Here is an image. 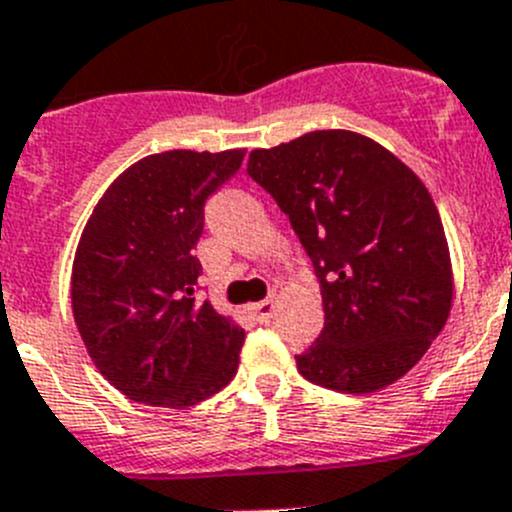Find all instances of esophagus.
Instances as JSON below:
<instances>
[{
	"mask_svg": "<svg viewBox=\"0 0 512 512\" xmlns=\"http://www.w3.org/2000/svg\"><path fill=\"white\" fill-rule=\"evenodd\" d=\"M252 312H255V317L260 322H267L272 317V312H275V300H262V302H255L252 305Z\"/></svg>",
	"mask_w": 512,
	"mask_h": 512,
	"instance_id": "esophagus-1",
	"label": "esophagus"
}]
</instances>
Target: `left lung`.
Masks as SVG:
<instances>
[{"label": "left lung", "mask_w": 512, "mask_h": 512, "mask_svg": "<svg viewBox=\"0 0 512 512\" xmlns=\"http://www.w3.org/2000/svg\"><path fill=\"white\" fill-rule=\"evenodd\" d=\"M247 175L290 217L320 280L325 327L295 355L302 377L355 395L400 380L453 305L448 240L428 187L347 130L252 150Z\"/></svg>", "instance_id": "left-lung-1"}]
</instances>
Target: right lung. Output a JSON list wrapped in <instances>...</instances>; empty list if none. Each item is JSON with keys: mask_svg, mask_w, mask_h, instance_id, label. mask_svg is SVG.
Wrapping results in <instances>:
<instances>
[{"mask_svg": "<svg viewBox=\"0 0 512 512\" xmlns=\"http://www.w3.org/2000/svg\"><path fill=\"white\" fill-rule=\"evenodd\" d=\"M245 150H170L124 170L94 207L72 267L89 357L119 393L190 408L235 377L245 330L197 300L205 202Z\"/></svg>", "mask_w": 512, "mask_h": 512, "instance_id": "obj_1", "label": "right lung"}]
</instances>
